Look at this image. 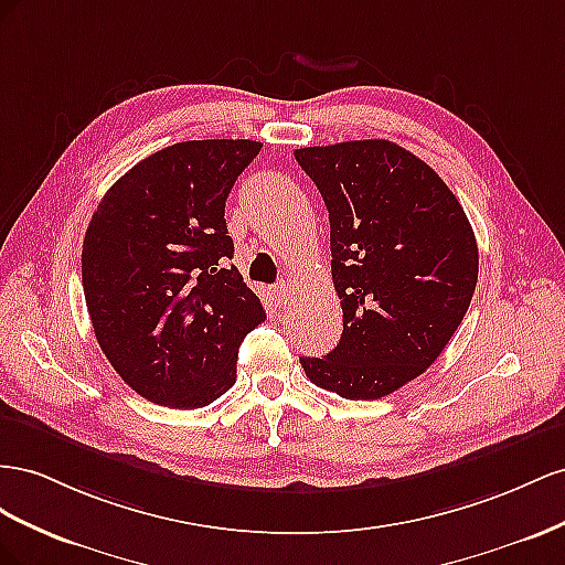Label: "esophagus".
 Returning <instances> with one entry per match:
<instances>
[{"instance_id":"esophagus-1","label":"esophagus","mask_w":565,"mask_h":565,"mask_svg":"<svg viewBox=\"0 0 565 565\" xmlns=\"http://www.w3.org/2000/svg\"><path fill=\"white\" fill-rule=\"evenodd\" d=\"M288 298H291V286H288L286 281H279L277 286H274V302L286 305Z\"/></svg>"}]
</instances>
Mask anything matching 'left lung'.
<instances>
[{"instance_id": "8db88e82", "label": "left lung", "mask_w": 565, "mask_h": 565, "mask_svg": "<svg viewBox=\"0 0 565 565\" xmlns=\"http://www.w3.org/2000/svg\"><path fill=\"white\" fill-rule=\"evenodd\" d=\"M329 211L343 333L308 379L345 399H379L422 376L469 310L478 246L438 172L388 139L294 151Z\"/></svg>"}]
</instances>
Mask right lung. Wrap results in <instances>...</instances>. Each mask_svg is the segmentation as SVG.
I'll return each instance as SVG.
<instances>
[{"instance_id": "1", "label": "right lung", "mask_w": 565, "mask_h": 565, "mask_svg": "<svg viewBox=\"0 0 565 565\" xmlns=\"http://www.w3.org/2000/svg\"><path fill=\"white\" fill-rule=\"evenodd\" d=\"M250 139L180 141L143 158L102 199L83 244L87 312L135 393L199 409L236 381L238 345L263 302L227 260L224 201L260 153Z\"/></svg>"}]
</instances>
